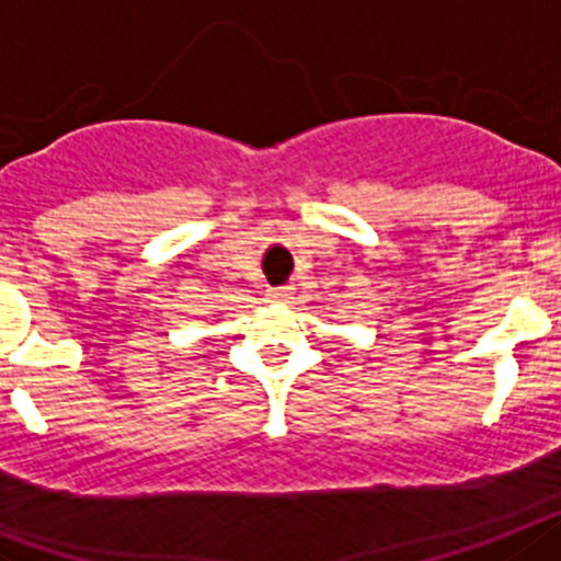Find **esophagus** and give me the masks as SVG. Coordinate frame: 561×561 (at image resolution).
I'll return each mask as SVG.
<instances>
[{"mask_svg":"<svg viewBox=\"0 0 561 561\" xmlns=\"http://www.w3.org/2000/svg\"><path fill=\"white\" fill-rule=\"evenodd\" d=\"M267 301H276V305H285L287 299H290V296H294V287H271V290H267Z\"/></svg>","mask_w":561,"mask_h":561,"instance_id":"esophagus-1","label":"esophagus"}]
</instances>
